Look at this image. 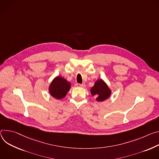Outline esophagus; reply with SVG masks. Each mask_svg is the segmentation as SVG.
I'll use <instances>...</instances> for the list:
<instances>
[{
	"label": "esophagus",
	"instance_id": "esophagus-1",
	"mask_svg": "<svg viewBox=\"0 0 159 159\" xmlns=\"http://www.w3.org/2000/svg\"><path fill=\"white\" fill-rule=\"evenodd\" d=\"M76 86H77L78 87L84 88V87H85V84H80V83H76Z\"/></svg>",
	"mask_w": 159,
	"mask_h": 159
}]
</instances>
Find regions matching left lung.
Returning <instances> with one entry per match:
<instances>
[{
  "instance_id": "8db88e82",
  "label": "left lung",
  "mask_w": 159,
  "mask_h": 159,
  "mask_svg": "<svg viewBox=\"0 0 159 159\" xmlns=\"http://www.w3.org/2000/svg\"><path fill=\"white\" fill-rule=\"evenodd\" d=\"M91 93L93 96L97 97L96 100L97 101L102 102L109 97L111 91L102 80H98L92 88Z\"/></svg>"
}]
</instances>
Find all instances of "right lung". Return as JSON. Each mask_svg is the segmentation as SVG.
<instances>
[{"label": "right lung", "instance_id": "add662e5", "mask_svg": "<svg viewBox=\"0 0 159 159\" xmlns=\"http://www.w3.org/2000/svg\"><path fill=\"white\" fill-rule=\"evenodd\" d=\"M70 88V83L62 77L57 76L51 83L49 92L51 95L57 99L64 98Z\"/></svg>", "mask_w": 159, "mask_h": 159}]
</instances>
